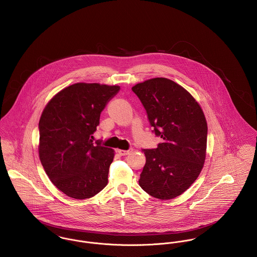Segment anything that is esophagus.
Masks as SVG:
<instances>
[{"label": "esophagus", "mask_w": 257, "mask_h": 257, "mask_svg": "<svg viewBox=\"0 0 257 257\" xmlns=\"http://www.w3.org/2000/svg\"><path fill=\"white\" fill-rule=\"evenodd\" d=\"M132 149H129V150H127V151H125V150H117V153L120 155V156H122V157H124V156H127V155H129L130 153H132Z\"/></svg>", "instance_id": "esophagus-1"}]
</instances>
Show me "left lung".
Segmentation results:
<instances>
[{"label": "left lung", "instance_id": "8db88e82", "mask_svg": "<svg viewBox=\"0 0 257 257\" xmlns=\"http://www.w3.org/2000/svg\"><path fill=\"white\" fill-rule=\"evenodd\" d=\"M147 112L152 131L163 142L145 149L140 174L143 190L158 199L175 198L197 179L207 146V122L197 101L183 87L166 78L132 87Z\"/></svg>", "mask_w": 257, "mask_h": 257}]
</instances>
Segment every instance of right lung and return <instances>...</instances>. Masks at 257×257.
Instances as JSON below:
<instances>
[{
    "label": "right lung",
    "mask_w": 257,
    "mask_h": 257,
    "mask_svg": "<svg viewBox=\"0 0 257 257\" xmlns=\"http://www.w3.org/2000/svg\"><path fill=\"white\" fill-rule=\"evenodd\" d=\"M120 86L78 83L48 102L38 124L39 158L52 183L67 196L86 199L108 182L112 149L92 143L101 111Z\"/></svg>",
    "instance_id": "1"
}]
</instances>
